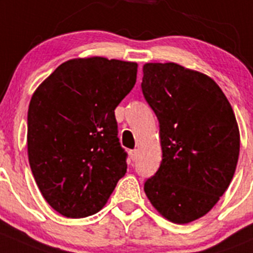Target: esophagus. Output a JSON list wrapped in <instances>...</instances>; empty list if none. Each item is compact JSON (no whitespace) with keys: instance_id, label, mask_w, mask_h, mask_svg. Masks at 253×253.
I'll return each instance as SVG.
<instances>
[{"instance_id":"34e87169","label":"esophagus","mask_w":253,"mask_h":253,"mask_svg":"<svg viewBox=\"0 0 253 253\" xmlns=\"http://www.w3.org/2000/svg\"><path fill=\"white\" fill-rule=\"evenodd\" d=\"M129 154H130V158H131V161H135V159L138 158V150H136V149H134V150H130V152H129Z\"/></svg>"}]
</instances>
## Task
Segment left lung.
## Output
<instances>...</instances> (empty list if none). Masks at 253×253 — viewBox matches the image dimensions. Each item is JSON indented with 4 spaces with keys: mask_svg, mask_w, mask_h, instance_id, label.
I'll use <instances>...</instances> for the list:
<instances>
[{
    "mask_svg": "<svg viewBox=\"0 0 253 253\" xmlns=\"http://www.w3.org/2000/svg\"><path fill=\"white\" fill-rule=\"evenodd\" d=\"M142 90L159 120L163 153L144 192L164 218L189 223L212 210L235 174V113L214 80L174 62L145 64Z\"/></svg>",
    "mask_w": 253,
    "mask_h": 253,
    "instance_id": "left-lung-1",
    "label": "left lung"
}]
</instances>
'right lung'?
Returning a JSON list of instances; mask_svg holds the SVG:
<instances>
[{"mask_svg": "<svg viewBox=\"0 0 253 253\" xmlns=\"http://www.w3.org/2000/svg\"><path fill=\"white\" fill-rule=\"evenodd\" d=\"M136 62L73 59L32 95L27 153L46 202L68 218L98 213L126 173L115 108L136 81Z\"/></svg>", "mask_w": 253, "mask_h": 253, "instance_id": "right-lung-1", "label": "right lung"}]
</instances>
